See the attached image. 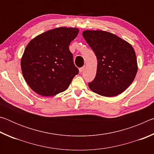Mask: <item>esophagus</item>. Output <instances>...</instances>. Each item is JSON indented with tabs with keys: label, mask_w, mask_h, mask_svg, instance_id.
<instances>
[{
	"label": "esophagus",
	"mask_w": 154,
	"mask_h": 154,
	"mask_svg": "<svg viewBox=\"0 0 154 154\" xmlns=\"http://www.w3.org/2000/svg\"><path fill=\"white\" fill-rule=\"evenodd\" d=\"M85 69V66H83L82 67L79 68V72H82L83 71H84Z\"/></svg>",
	"instance_id": "obj_1"
}]
</instances>
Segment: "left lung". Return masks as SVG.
I'll list each match as a JSON object with an SVG mask.
<instances>
[{
	"mask_svg": "<svg viewBox=\"0 0 154 154\" xmlns=\"http://www.w3.org/2000/svg\"><path fill=\"white\" fill-rule=\"evenodd\" d=\"M83 36L97 58L96 77L88 86L99 95L112 97L126 90L137 72L135 51L130 43L111 32L85 30Z\"/></svg>",
	"mask_w": 154,
	"mask_h": 154,
	"instance_id": "1",
	"label": "left lung"
}]
</instances>
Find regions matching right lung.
Here are the masks:
<instances>
[{
    "mask_svg": "<svg viewBox=\"0 0 154 154\" xmlns=\"http://www.w3.org/2000/svg\"><path fill=\"white\" fill-rule=\"evenodd\" d=\"M79 32L75 28L60 27L46 31L31 40L26 48L21 68L34 92L51 96L69 88L79 70L75 66L69 45Z\"/></svg>",
    "mask_w": 154,
    "mask_h": 154,
    "instance_id": "obj_1",
    "label": "right lung"
}]
</instances>
